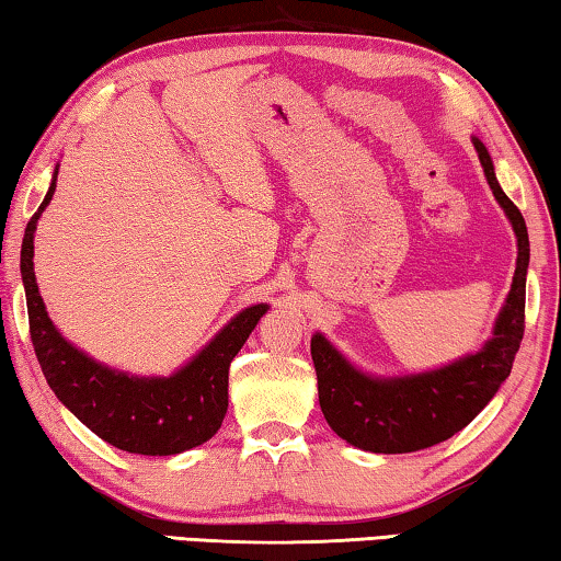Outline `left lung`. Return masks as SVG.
Instances as JSON below:
<instances>
[{
    "label": "left lung",
    "mask_w": 561,
    "mask_h": 561,
    "mask_svg": "<svg viewBox=\"0 0 561 561\" xmlns=\"http://www.w3.org/2000/svg\"><path fill=\"white\" fill-rule=\"evenodd\" d=\"M488 185L517 237V267L490 339L472 354L421 374L376 376L360 371L324 334L311 336L319 405L339 438L368 453H415L462 431L512 371L525 334L529 237L525 217L500 187L485 144L472 136Z\"/></svg>",
    "instance_id": "left-lung-1"
}]
</instances>
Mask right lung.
I'll return each instance as SVG.
<instances>
[{"label": "right lung", "instance_id": "add662e5", "mask_svg": "<svg viewBox=\"0 0 561 561\" xmlns=\"http://www.w3.org/2000/svg\"><path fill=\"white\" fill-rule=\"evenodd\" d=\"M59 165L44 203L26 225L22 282L30 309L32 344L46 383L69 411L113 448L136 455H178L220 431L227 413V376L237 351L250 339L270 304L234 314L197 354L170 376H136L101 364L73 346L46 314L34 274V232L56 190Z\"/></svg>", "mask_w": 561, "mask_h": 561}]
</instances>
